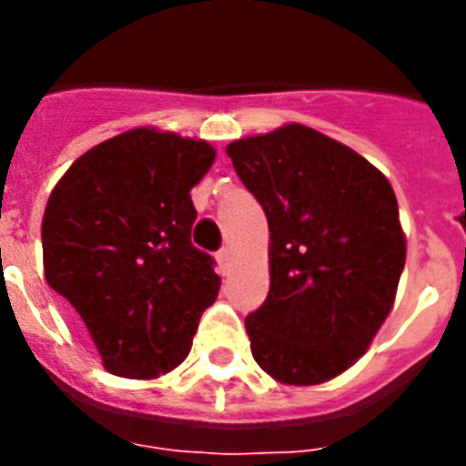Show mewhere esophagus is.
Returning <instances> with one entry per match:
<instances>
[{
  "mask_svg": "<svg viewBox=\"0 0 466 466\" xmlns=\"http://www.w3.org/2000/svg\"><path fill=\"white\" fill-rule=\"evenodd\" d=\"M218 263H219V270H222V273H227V270H229V266H232V248L229 247L219 248Z\"/></svg>",
  "mask_w": 466,
  "mask_h": 466,
  "instance_id": "34e87169",
  "label": "esophagus"
}]
</instances>
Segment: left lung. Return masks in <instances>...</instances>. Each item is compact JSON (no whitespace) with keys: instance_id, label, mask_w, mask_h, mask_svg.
<instances>
[{"instance_id":"obj_1","label":"left lung","mask_w":466,"mask_h":466,"mask_svg":"<svg viewBox=\"0 0 466 466\" xmlns=\"http://www.w3.org/2000/svg\"><path fill=\"white\" fill-rule=\"evenodd\" d=\"M268 219V298L247 317L254 360L295 387L329 382L370 348L406 263L397 196L377 167L290 123L227 145Z\"/></svg>"}]
</instances>
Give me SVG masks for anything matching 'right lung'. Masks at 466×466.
I'll use <instances>...</instances> for the list:
<instances>
[{"label": "right lung", "instance_id": "right-lung-1", "mask_svg": "<svg viewBox=\"0 0 466 466\" xmlns=\"http://www.w3.org/2000/svg\"><path fill=\"white\" fill-rule=\"evenodd\" d=\"M212 161L210 142L135 127L84 152L47 198L46 280L113 375L171 372L218 299L212 258L190 244V188Z\"/></svg>", "mask_w": 466, "mask_h": 466}]
</instances>
